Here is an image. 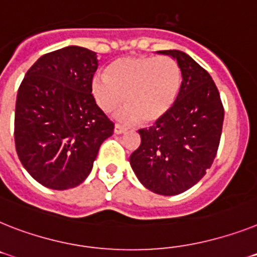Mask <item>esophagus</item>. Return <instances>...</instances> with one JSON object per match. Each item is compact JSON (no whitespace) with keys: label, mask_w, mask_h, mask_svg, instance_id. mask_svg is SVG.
Masks as SVG:
<instances>
[{"label":"esophagus","mask_w":257,"mask_h":257,"mask_svg":"<svg viewBox=\"0 0 257 257\" xmlns=\"http://www.w3.org/2000/svg\"><path fill=\"white\" fill-rule=\"evenodd\" d=\"M113 132H115V135H122V133L125 132V128L124 126H121V125L116 124L115 128H113Z\"/></svg>","instance_id":"34e87169"}]
</instances>
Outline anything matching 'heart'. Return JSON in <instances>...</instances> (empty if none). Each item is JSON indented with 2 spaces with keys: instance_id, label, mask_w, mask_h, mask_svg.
Segmentation results:
<instances>
[{
  "instance_id": "1",
  "label": "heart",
  "mask_w": 257,
  "mask_h": 257,
  "mask_svg": "<svg viewBox=\"0 0 257 257\" xmlns=\"http://www.w3.org/2000/svg\"><path fill=\"white\" fill-rule=\"evenodd\" d=\"M180 86L182 70L169 56H129L92 78L91 94L103 112H111L125 98L128 104L116 113L118 121L154 122L172 108Z\"/></svg>"
}]
</instances>
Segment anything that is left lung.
I'll list each match as a JSON object with an SVG mask.
<instances>
[{
    "label": "left lung",
    "mask_w": 257,
    "mask_h": 257,
    "mask_svg": "<svg viewBox=\"0 0 257 257\" xmlns=\"http://www.w3.org/2000/svg\"><path fill=\"white\" fill-rule=\"evenodd\" d=\"M157 53L176 60L182 86L172 108L153 126L140 129L141 145L129 163L145 188L174 196L193 187L210 169L225 112L210 74L191 56L178 49Z\"/></svg>",
    "instance_id": "8db88e82"
}]
</instances>
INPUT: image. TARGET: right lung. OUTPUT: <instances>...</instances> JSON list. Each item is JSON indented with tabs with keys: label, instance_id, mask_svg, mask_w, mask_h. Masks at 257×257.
<instances>
[{
	"label": "right lung",
	"instance_id": "add662e5",
	"mask_svg": "<svg viewBox=\"0 0 257 257\" xmlns=\"http://www.w3.org/2000/svg\"><path fill=\"white\" fill-rule=\"evenodd\" d=\"M98 66L95 52L69 45L42 56L19 86L15 148L23 167L47 188L81 184L113 133L91 94Z\"/></svg>",
	"mask_w": 257,
	"mask_h": 257
}]
</instances>
